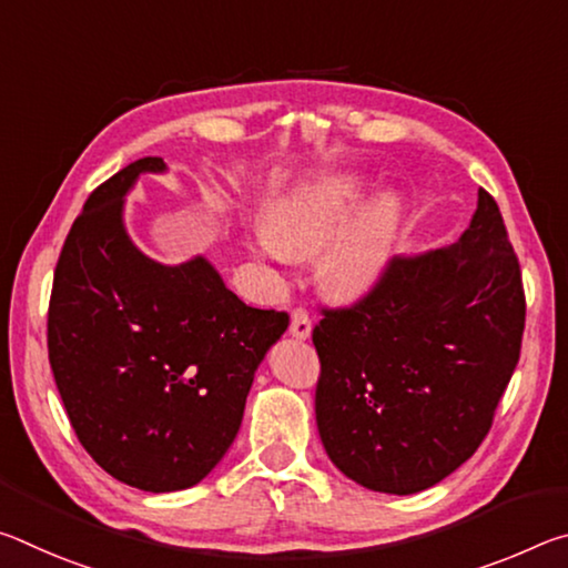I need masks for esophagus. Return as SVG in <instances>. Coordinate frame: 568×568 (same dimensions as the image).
Here are the masks:
<instances>
[{"mask_svg":"<svg viewBox=\"0 0 568 568\" xmlns=\"http://www.w3.org/2000/svg\"><path fill=\"white\" fill-rule=\"evenodd\" d=\"M311 331H313V323H311V315H307L303 307H295L293 315H291V335L293 338H311Z\"/></svg>","mask_w":568,"mask_h":568,"instance_id":"obj_1","label":"esophagus"}]
</instances>
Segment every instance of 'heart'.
I'll return each instance as SVG.
<instances>
[{
  "instance_id": "b5f03b06",
  "label": "heart",
  "mask_w": 568,
  "mask_h": 568,
  "mask_svg": "<svg viewBox=\"0 0 568 568\" xmlns=\"http://www.w3.org/2000/svg\"><path fill=\"white\" fill-rule=\"evenodd\" d=\"M363 200V182L353 175H335L307 187L291 203L275 210L271 230L257 235V253L275 263L291 255H311L321 250ZM396 213L388 200H381L351 223L325 247L318 273L333 295L355 297L381 281L390 261Z\"/></svg>"
}]
</instances>
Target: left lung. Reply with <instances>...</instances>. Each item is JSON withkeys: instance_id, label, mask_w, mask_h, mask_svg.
Here are the masks:
<instances>
[{"instance_id": "obj_1", "label": "left lung", "mask_w": 568, "mask_h": 568, "mask_svg": "<svg viewBox=\"0 0 568 568\" xmlns=\"http://www.w3.org/2000/svg\"><path fill=\"white\" fill-rule=\"evenodd\" d=\"M526 297L486 190L456 243L393 257L368 295L323 307L315 420L325 454L371 491L418 494L476 454L521 355Z\"/></svg>"}]
</instances>
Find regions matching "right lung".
<instances>
[{"label":"right lung","mask_w":568,"mask_h":568,"mask_svg":"<svg viewBox=\"0 0 568 568\" xmlns=\"http://www.w3.org/2000/svg\"><path fill=\"white\" fill-rule=\"evenodd\" d=\"M142 158L92 192L57 261L47 348L67 416L112 478L150 494L203 480L233 444L287 313L250 307L203 255L162 265L122 223Z\"/></svg>","instance_id":"right-lung-1"}]
</instances>
